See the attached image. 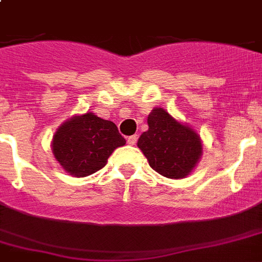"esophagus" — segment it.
Segmentation results:
<instances>
[{
  "instance_id": "esophagus-1",
  "label": "esophagus",
  "mask_w": 262,
  "mask_h": 262,
  "mask_svg": "<svg viewBox=\"0 0 262 262\" xmlns=\"http://www.w3.org/2000/svg\"><path fill=\"white\" fill-rule=\"evenodd\" d=\"M137 139H139V137H137L136 135L129 136V137H127V144H130V145H135V144L137 143Z\"/></svg>"
}]
</instances>
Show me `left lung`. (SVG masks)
I'll list each match as a JSON object with an SVG mask.
<instances>
[{
	"label": "left lung",
	"mask_w": 262,
	"mask_h": 262,
	"mask_svg": "<svg viewBox=\"0 0 262 262\" xmlns=\"http://www.w3.org/2000/svg\"><path fill=\"white\" fill-rule=\"evenodd\" d=\"M148 130L140 136L137 147L156 172L166 178L190 175L203 156V141L187 123L179 122L162 107L148 115Z\"/></svg>",
	"instance_id": "obj_1"
}]
</instances>
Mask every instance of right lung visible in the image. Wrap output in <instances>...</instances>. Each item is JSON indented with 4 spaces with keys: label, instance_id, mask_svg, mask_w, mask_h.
<instances>
[{
    "label": "right lung",
    "instance_id": "1",
    "mask_svg": "<svg viewBox=\"0 0 262 262\" xmlns=\"http://www.w3.org/2000/svg\"><path fill=\"white\" fill-rule=\"evenodd\" d=\"M125 144L114 122L88 111L73 115L55 130L51 151L68 174L83 178L104 167L111 154Z\"/></svg>",
    "mask_w": 262,
    "mask_h": 262
}]
</instances>
